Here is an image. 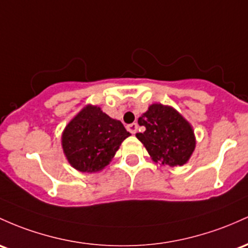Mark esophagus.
<instances>
[{"mask_svg":"<svg viewBox=\"0 0 248 248\" xmlns=\"http://www.w3.org/2000/svg\"><path fill=\"white\" fill-rule=\"evenodd\" d=\"M138 124H128V126H127V130H128V132H130L132 133V134H135V133H137V130H138Z\"/></svg>","mask_w":248,"mask_h":248,"instance_id":"obj_1","label":"esophagus"}]
</instances>
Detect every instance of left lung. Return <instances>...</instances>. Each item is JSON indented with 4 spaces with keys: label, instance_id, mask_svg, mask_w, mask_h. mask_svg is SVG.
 <instances>
[{
    "label": "left lung",
    "instance_id": "1",
    "mask_svg": "<svg viewBox=\"0 0 248 248\" xmlns=\"http://www.w3.org/2000/svg\"><path fill=\"white\" fill-rule=\"evenodd\" d=\"M145 132L137 138L154 162L170 167L186 164L195 149L194 130L189 122L170 106L153 103L138 120Z\"/></svg>",
    "mask_w": 248,
    "mask_h": 248
}]
</instances>
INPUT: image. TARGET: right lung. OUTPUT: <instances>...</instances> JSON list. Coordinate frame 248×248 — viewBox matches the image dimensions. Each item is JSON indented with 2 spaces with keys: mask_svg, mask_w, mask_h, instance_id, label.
Returning <instances> with one entry per match:
<instances>
[{
  "mask_svg": "<svg viewBox=\"0 0 248 248\" xmlns=\"http://www.w3.org/2000/svg\"><path fill=\"white\" fill-rule=\"evenodd\" d=\"M130 135L121 121L111 119L97 106L88 105L70 120L62 133L68 162L82 173L102 170Z\"/></svg>",
  "mask_w": 248,
  "mask_h": 248,
  "instance_id": "add662e5",
  "label": "right lung"
}]
</instances>
